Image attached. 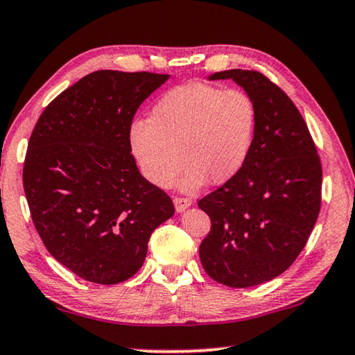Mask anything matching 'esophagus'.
Masks as SVG:
<instances>
[{
    "label": "esophagus",
    "mask_w": 355,
    "mask_h": 355,
    "mask_svg": "<svg viewBox=\"0 0 355 355\" xmlns=\"http://www.w3.org/2000/svg\"><path fill=\"white\" fill-rule=\"evenodd\" d=\"M191 204H193V200L189 198H173V205H175V210L178 213L187 210L188 207H191Z\"/></svg>",
    "instance_id": "obj_1"
}]
</instances>
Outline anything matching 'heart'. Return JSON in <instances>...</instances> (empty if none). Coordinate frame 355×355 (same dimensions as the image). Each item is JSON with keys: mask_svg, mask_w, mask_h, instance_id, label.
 <instances>
[{"mask_svg": "<svg viewBox=\"0 0 355 355\" xmlns=\"http://www.w3.org/2000/svg\"><path fill=\"white\" fill-rule=\"evenodd\" d=\"M148 121L129 129V145L142 175L168 188L187 161L180 187L198 189L237 175L254 142L257 112L250 94L208 83L168 89L153 105Z\"/></svg>", "mask_w": 355, "mask_h": 355, "instance_id": "1", "label": "heart"}]
</instances>
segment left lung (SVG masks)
<instances>
[{"label": "left lung", "instance_id": "obj_1", "mask_svg": "<svg viewBox=\"0 0 355 355\" xmlns=\"http://www.w3.org/2000/svg\"><path fill=\"white\" fill-rule=\"evenodd\" d=\"M208 78L239 83L257 121L245 166L199 200L211 221L199 256L218 283L251 288L277 278L305 248L320 210L322 166L299 109L270 78L243 69Z\"/></svg>", "mask_w": 355, "mask_h": 355}]
</instances>
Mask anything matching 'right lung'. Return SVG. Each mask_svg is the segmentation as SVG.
I'll return each instance as SVG.
<instances>
[{"label": "right lung", "mask_w": 355, "mask_h": 355, "mask_svg": "<svg viewBox=\"0 0 355 355\" xmlns=\"http://www.w3.org/2000/svg\"><path fill=\"white\" fill-rule=\"evenodd\" d=\"M168 78L92 72L50 103L33 129L24 188L47 251L77 277L123 283L147 256L172 199L140 175L129 129L139 105Z\"/></svg>", "instance_id": "add662e5"}]
</instances>
